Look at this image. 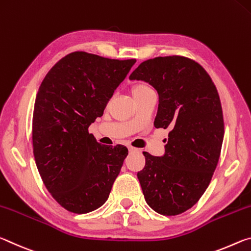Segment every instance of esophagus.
Wrapping results in <instances>:
<instances>
[{"instance_id": "esophagus-1", "label": "esophagus", "mask_w": 251, "mask_h": 251, "mask_svg": "<svg viewBox=\"0 0 251 251\" xmlns=\"http://www.w3.org/2000/svg\"><path fill=\"white\" fill-rule=\"evenodd\" d=\"M128 149H129L130 152H133V151H137V149H135V148H133V147H128Z\"/></svg>"}]
</instances>
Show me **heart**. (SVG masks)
Masks as SVG:
<instances>
[{"instance_id": "b5f03b06", "label": "heart", "mask_w": 251, "mask_h": 251, "mask_svg": "<svg viewBox=\"0 0 251 251\" xmlns=\"http://www.w3.org/2000/svg\"><path fill=\"white\" fill-rule=\"evenodd\" d=\"M150 92H153V90L149 84L146 83V82H137V83H134L132 87V96L134 99L145 96V94H148Z\"/></svg>"}]
</instances>
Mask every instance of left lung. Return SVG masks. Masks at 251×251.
Segmentation results:
<instances>
[{
    "label": "left lung",
    "mask_w": 251,
    "mask_h": 251,
    "mask_svg": "<svg viewBox=\"0 0 251 251\" xmlns=\"http://www.w3.org/2000/svg\"><path fill=\"white\" fill-rule=\"evenodd\" d=\"M159 94L155 128L170 129L164 154L143 152L138 172L147 203L163 216L180 215L198 202L219 161L225 126L218 91L196 61L170 55L149 59L131 73Z\"/></svg>",
    "instance_id": "1"
}]
</instances>
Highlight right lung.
I'll return each instance as SVG.
<instances>
[{
	"label": "right lung",
	"mask_w": 251,
	"mask_h": 251,
	"mask_svg": "<svg viewBox=\"0 0 251 251\" xmlns=\"http://www.w3.org/2000/svg\"><path fill=\"white\" fill-rule=\"evenodd\" d=\"M134 63L72 52L53 65L40 85L33 154L44 186L68 211L91 212L109 198L128 149L101 145L88 129Z\"/></svg>",
	"instance_id": "right-lung-1"
}]
</instances>
